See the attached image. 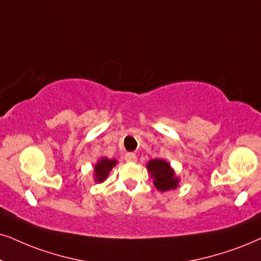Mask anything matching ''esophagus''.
I'll use <instances>...</instances> for the list:
<instances>
[{
    "label": "esophagus",
    "instance_id": "1",
    "mask_svg": "<svg viewBox=\"0 0 261 261\" xmlns=\"http://www.w3.org/2000/svg\"><path fill=\"white\" fill-rule=\"evenodd\" d=\"M125 161H127V163H136L137 161V156L135 153H127L125 155Z\"/></svg>",
    "mask_w": 261,
    "mask_h": 261
}]
</instances>
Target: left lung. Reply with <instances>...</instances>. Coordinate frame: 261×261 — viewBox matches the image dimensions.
<instances>
[{"mask_svg":"<svg viewBox=\"0 0 261 261\" xmlns=\"http://www.w3.org/2000/svg\"><path fill=\"white\" fill-rule=\"evenodd\" d=\"M147 169L154 179L153 183L158 190L169 191L178 187L179 179L176 177V173L167 161L163 159L150 160L147 164Z\"/></svg>","mask_w":261,"mask_h":261,"instance_id":"1","label":"left lung"}]
</instances>
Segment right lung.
<instances>
[{"label": "right lung", "mask_w": 261, "mask_h": 261, "mask_svg": "<svg viewBox=\"0 0 261 261\" xmlns=\"http://www.w3.org/2000/svg\"><path fill=\"white\" fill-rule=\"evenodd\" d=\"M117 165V160L108 159V158H101L97 161L96 165L94 167V176H95V182L102 183L105 179L108 177L110 171Z\"/></svg>", "instance_id": "right-lung-1"}]
</instances>
